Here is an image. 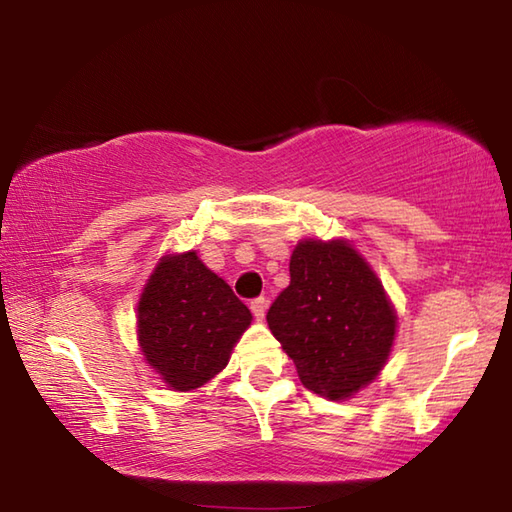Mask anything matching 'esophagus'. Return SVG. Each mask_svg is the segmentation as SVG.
I'll return each mask as SVG.
<instances>
[{
  "mask_svg": "<svg viewBox=\"0 0 512 512\" xmlns=\"http://www.w3.org/2000/svg\"><path fill=\"white\" fill-rule=\"evenodd\" d=\"M266 307H268V300H266V298H257V300L250 302V311H253V316H255L257 320H264Z\"/></svg>",
  "mask_w": 512,
  "mask_h": 512,
  "instance_id": "34e87169",
  "label": "esophagus"
}]
</instances>
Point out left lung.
I'll use <instances>...</instances> for the list:
<instances>
[{"mask_svg": "<svg viewBox=\"0 0 512 512\" xmlns=\"http://www.w3.org/2000/svg\"><path fill=\"white\" fill-rule=\"evenodd\" d=\"M291 284L266 320L296 363L302 386L332 402L350 400L391 357L397 314L384 284L345 239H300Z\"/></svg>", "mask_w": 512, "mask_h": 512, "instance_id": "8db88e82", "label": "left lung"}]
</instances>
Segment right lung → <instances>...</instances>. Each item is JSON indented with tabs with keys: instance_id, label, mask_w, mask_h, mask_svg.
Listing matches in <instances>:
<instances>
[{
	"instance_id": "right-lung-1",
	"label": "right lung",
	"mask_w": 512,
	"mask_h": 512,
	"mask_svg": "<svg viewBox=\"0 0 512 512\" xmlns=\"http://www.w3.org/2000/svg\"><path fill=\"white\" fill-rule=\"evenodd\" d=\"M253 314L196 250L160 257L137 302V343L169 391H196L228 366Z\"/></svg>"
}]
</instances>
